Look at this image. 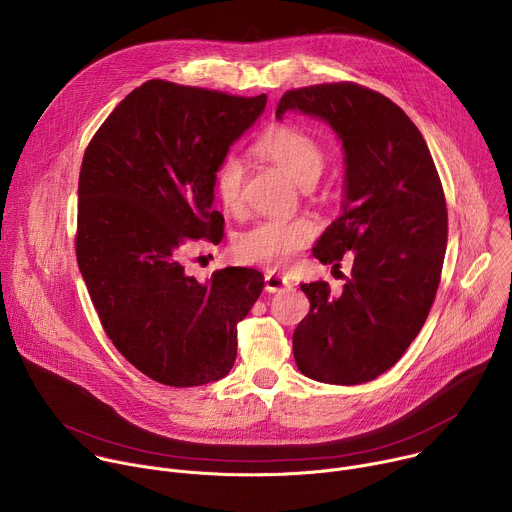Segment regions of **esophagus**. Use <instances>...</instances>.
Instances as JSON below:
<instances>
[{"label":"esophagus","mask_w":512,"mask_h":512,"mask_svg":"<svg viewBox=\"0 0 512 512\" xmlns=\"http://www.w3.org/2000/svg\"><path fill=\"white\" fill-rule=\"evenodd\" d=\"M291 287V281L287 277H281L277 273H267L265 275V289L269 291V294H275V291H283Z\"/></svg>","instance_id":"esophagus-1"}]
</instances>
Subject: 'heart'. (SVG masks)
<instances>
[{"mask_svg": "<svg viewBox=\"0 0 512 512\" xmlns=\"http://www.w3.org/2000/svg\"><path fill=\"white\" fill-rule=\"evenodd\" d=\"M255 152L285 170L302 186L314 184L326 164L322 143L298 125H271L255 141ZM245 166L237 154H227L212 174V190L227 212L243 208ZM318 225L310 216L265 218L235 239V253L247 263L285 269L314 241Z\"/></svg>", "mask_w": 512, "mask_h": 512, "instance_id": "heart-1", "label": "heart"}]
</instances>
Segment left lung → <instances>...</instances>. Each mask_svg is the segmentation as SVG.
I'll return each mask as SVG.
<instances>
[{
    "mask_svg": "<svg viewBox=\"0 0 512 512\" xmlns=\"http://www.w3.org/2000/svg\"><path fill=\"white\" fill-rule=\"evenodd\" d=\"M287 109L328 121L342 139L346 198L314 257L336 269L352 257L338 298L326 281L300 285L310 312L294 332L296 364L322 383H369L405 354L433 306L448 245L442 180L415 123L373 89H291L275 115Z\"/></svg>",
    "mask_w": 512,
    "mask_h": 512,
    "instance_id": "8db88e82",
    "label": "left lung"
}]
</instances>
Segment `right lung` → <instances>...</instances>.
<instances>
[{
  "instance_id": "obj_1",
  "label": "right lung",
  "mask_w": 512,
  "mask_h": 512,
  "mask_svg": "<svg viewBox=\"0 0 512 512\" xmlns=\"http://www.w3.org/2000/svg\"><path fill=\"white\" fill-rule=\"evenodd\" d=\"M267 97L152 79L133 89L87 145L75 251L101 326L137 371L168 387L229 375L237 324L263 289L257 269L186 273L190 249L218 245L212 174Z\"/></svg>"
}]
</instances>
